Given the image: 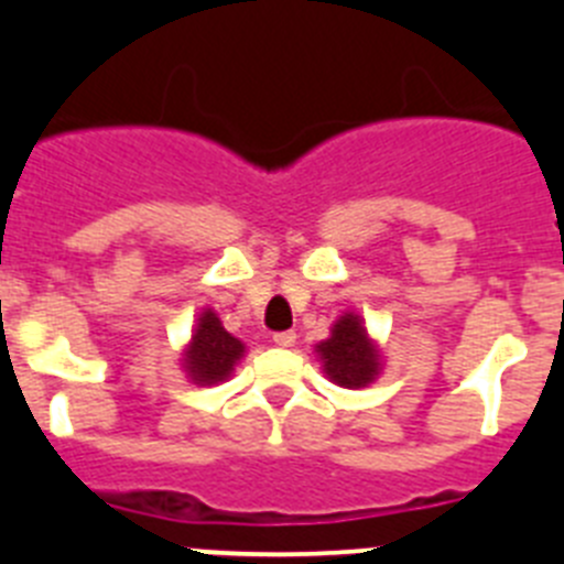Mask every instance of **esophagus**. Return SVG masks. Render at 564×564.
<instances>
[{"instance_id": "1", "label": "esophagus", "mask_w": 564, "mask_h": 564, "mask_svg": "<svg viewBox=\"0 0 564 564\" xmlns=\"http://www.w3.org/2000/svg\"><path fill=\"white\" fill-rule=\"evenodd\" d=\"M273 344H276V347H293V344H296V333L293 330L276 333V336H273Z\"/></svg>"}]
</instances>
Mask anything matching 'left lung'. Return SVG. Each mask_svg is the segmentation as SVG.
Wrapping results in <instances>:
<instances>
[{
	"mask_svg": "<svg viewBox=\"0 0 564 564\" xmlns=\"http://www.w3.org/2000/svg\"><path fill=\"white\" fill-rule=\"evenodd\" d=\"M322 372L341 390H364L383 370V356L376 338L367 333L364 318L347 311L333 322L330 336L313 347Z\"/></svg>",
	"mask_w": 564,
	"mask_h": 564,
	"instance_id": "obj_1",
	"label": "left lung"
}]
</instances>
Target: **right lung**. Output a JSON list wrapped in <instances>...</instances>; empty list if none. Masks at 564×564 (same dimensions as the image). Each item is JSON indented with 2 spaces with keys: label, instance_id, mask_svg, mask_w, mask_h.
Segmentation results:
<instances>
[{
  "label": "right lung",
  "instance_id": "right-lung-1",
  "mask_svg": "<svg viewBox=\"0 0 564 564\" xmlns=\"http://www.w3.org/2000/svg\"><path fill=\"white\" fill-rule=\"evenodd\" d=\"M246 356V344L223 327L214 307H203L192 327V338L181 352V367L197 387H214L231 378Z\"/></svg>",
  "mask_w": 564,
  "mask_h": 564
}]
</instances>
